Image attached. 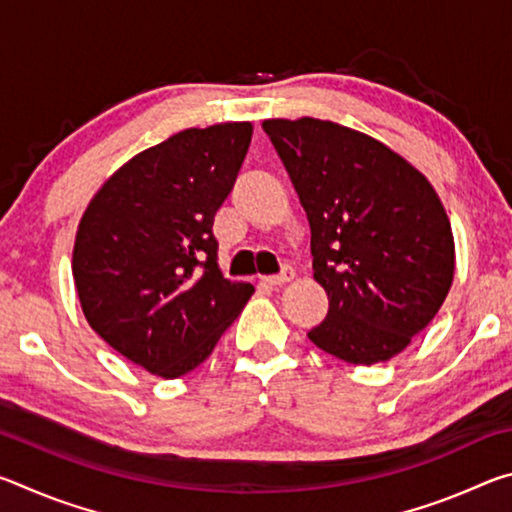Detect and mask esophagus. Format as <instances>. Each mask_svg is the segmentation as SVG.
<instances>
[{
    "label": "esophagus",
    "instance_id": "obj_1",
    "mask_svg": "<svg viewBox=\"0 0 512 512\" xmlns=\"http://www.w3.org/2000/svg\"><path fill=\"white\" fill-rule=\"evenodd\" d=\"M293 268L291 266H284L280 275H271V277H264V284H268V287H282V284H287L293 280Z\"/></svg>",
    "mask_w": 512,
    "mask_h": 512
}]
</instances>
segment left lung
<instances>
[{"label":"left lung","mask_w":512,"mask_h":512,"mask_svg":"<svg viewBox=\"0 0 512 512\" xmlns=\"http://www.w3.org/2000/svg\"><path fill=\"white\" fill-rule=\"evenodd\" d=\"M262 128L307 212L314 280L329 298L309 341L354 366L393 359L452 289L454 237L436 189L400 153L334 121Z\"/></svg>","instance_id":"1"}]
</instances>
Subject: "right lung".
<instances>
[{
  "instance_id": "1",
  "label": "right lung",
  "mask_w": 512,
  "mask_h": 512,
  "mask_svg": "<svg viewBox=\"0 0 512 512\" xmlns=\"http://www.w3.org/2000/svg\"><path fill=\"white\" fill-rule=\"evenodd\" d=\"M250 137V121L171 135L112 173L83 212L72 273L85 320L151 375L201 366L253 296L221 275L212 235Z\"/></svg>"
}]
</instances>
